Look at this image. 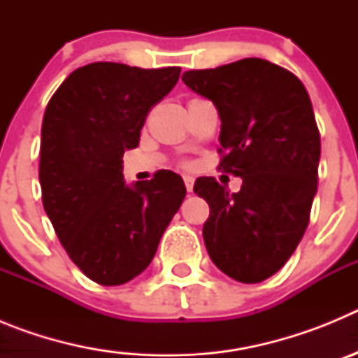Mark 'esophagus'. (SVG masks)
I'll use <instances>...</instances> for the list:
<instances>
[{
	"mask_svg": "<svg viewBox=\"0 0 358 358\" xmlns=\"http://www.w3.org/2000/svg\"><path fill=\"white\" fill-rule=\"evenodd\" d=\"M194 177L192 176H185V185H186V189H188V192H192V189H194Z\"/></svg>",
	"mask_w": 358,
	"mask_h": 358,
	"instance_id": "obj_1",
	"label": "esophagus"
}]
</instances>
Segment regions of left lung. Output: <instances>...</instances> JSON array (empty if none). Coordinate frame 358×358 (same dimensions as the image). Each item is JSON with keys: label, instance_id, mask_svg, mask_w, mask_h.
Wrapping results in <instances>:
<instances>
[{"label": "left lung", "instance_id": "8db88e82", "mask_svg": "<svg viewBox=\"0 0 358 358\" xmlns=\"http://www.w3.org/2000/svg\"><path fill=\"white\" fill-rule=\"evenodd\" d=\"M189 90L220 116V166L242 177L231 194L213 177L194 192L206 199L208 255L224 274L260 283L287 264L301 242L317 192L321 138L301 80L264 59L182 73Z\"/></svg>", "mask_w": 358, "mask_h": 358}]
</instances>
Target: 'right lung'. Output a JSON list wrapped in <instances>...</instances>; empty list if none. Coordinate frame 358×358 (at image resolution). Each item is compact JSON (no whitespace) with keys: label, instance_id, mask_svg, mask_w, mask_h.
<instances>
[{"label":"right lung","instance_id":"obj_1","mask_svg":"<svg viewBox=\"0 0 358 358\" xmlns=\"http://www.w3.org/2000/svg\"><path fill=\"white\" fill-rule=\"evenodd\" d=\"M181 68L82 66L44 110L39 182L43 206L73 264L100 285L141 274L181 206V176L123 181V152L138 147L148 110L179 80Z\"/></svg>","mask_w":358,"mask_h":358}]
</instances>
